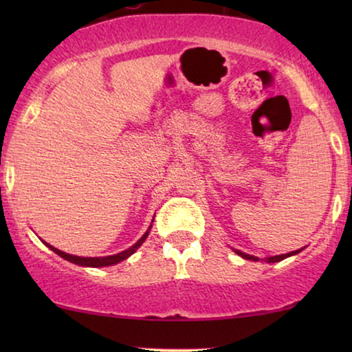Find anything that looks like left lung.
<instances>
[{"label":"left lung","mask_w":352,"mask_h":352,"mask_svg":"<svg viewBox=\"0 0 352 352\" xmlns=\"http://www.w3.org/2000/svg\"><path fill=\"white\" fill-rule=\"evenodd\" d=\"M234 252L237 253V254H240V256L245 258V259H250V261H258V258H256V256H252V254L242 253V252H239V250H234ZM300 252H301V250H296V252H292V253H287V254H278V256H271V258H267V263L282 261V259H285V258H288V256H293V254H296V253H300Z\"/></svg>","instance_id":"1"}]
</instances>
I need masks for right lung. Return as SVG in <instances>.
Listing matches in <instances>:
<instances>
[{
  "instance_id": "1",
  "label": "right lung",
  "mask_w": 352,
  "mask_h": 352,
  "mask_svg": "<svg viewBox=\"0 0 352 352\" xmlns=\"http://www.w3.org/2000/svg\"><path fill=\"white\" fill-rule=\"evenodd\" d=\"M151 230V229H148ZM148 230L146 234L142 235L141 239L138 240L136 243L133 245L131 248H128V250H124V252H122V253H118V254H112V256H105V258H81V256H74V254H69V253H64V252H60V250H57V248H54V247H51V245H47V247H50L52 252L54 253H57L59 254L60 258H64V259H67V261H70V263H75V264H78V266H89V267H102V266H112V264H117V263H120V261H123V259H126L128 256H131V254L136 252V250L141 247V245L144 243V240L147 239V235H148Z\"/></svg>"
}]
</instances>
